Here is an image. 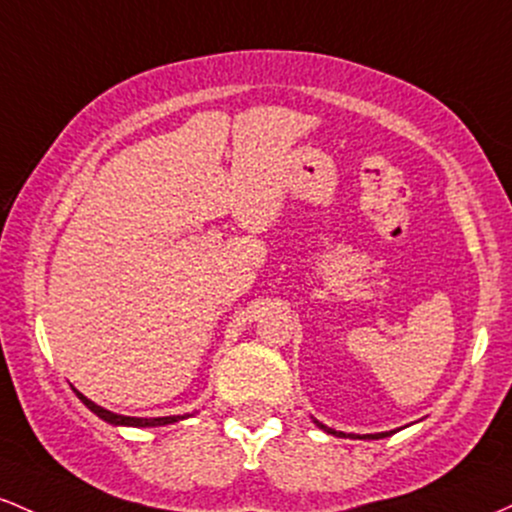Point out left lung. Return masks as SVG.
Masks as SVG:
<instances>
[{"instance_id":"obj_1","label":"left lung","mask_w":512,"mask_h":512,"mask_svg":"<svg viewBox=\"0 0 512 512\" xmlns=\"http://www.w3.org/2000/svg\"><path fill=\"white\" fill-rule=\"evenodd\" d=\"M317 426L319 428H324L326 433H331V435H338V438H346V433H336V430H331V428H326V426H321V423L317 421ZM389 433H380V435H363V438H387Z\"/></svg>"}]
</instances>
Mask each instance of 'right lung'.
Listing matches in <instances>:
<instances>
[{"label": "right lung", "instance_id": "add662e5", "mask_svg": "<svg viewBox=\"0 0 512 512\" xmlns=\"http://www.w3.org/2000/svg\"><path fill=\"white\" fill-rule=\"evenodd\" d=\"M77 392V389H74ZM79 399L84 401L86 409H91L96 413V416L103 418V421L113 423V426H135V428H149V426H169V423H176V421H183L186 416H164V418H132V416H120V413H113V411H106L101 409L99 404H94L91 399H86L84 394L77 392Z\"/></svg>", "mask_w": 512, "mask_h": 512}]
</instances>
